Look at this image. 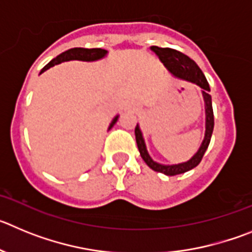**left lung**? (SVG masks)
Listing matches in <instances>:
<instances>
[{
  "label": "left lung",
  "instance_id": "obj_1",
  "mask_svg": "<svg viewBox=\"0 0 252 252\" xmlns=\"http://www.w3.org/2000/svg\"><path fill=\"white\" fill-rule=\"evenodd\" d=\"M150 49L151 51H154L158 55L160 62L164 64V66L168 69L171 75H174L175 78H179V79H183V81L197 84L202 90V95H203L204 101V112H206V131H204L203 141H202L198 151L187 161L179 162V164H173V165H166V164H160V162L155 161L150 157V154L148 153L145 140H144V136H142V131L140 128L139 124L135 127V136H136V144L137 148H139L140 155L144 159V161L148 164L149 168H151L155 171H159V173H162V174L170 175V177L171 175L183 174L186 171L195 168L201 162L204 153L208 149L211 137H212L215 117H213L212 97L209 94V91L211 90H209V84L207 82L206 77H204L203 72L199 69V66L197 65L194 60H192L189 57L184 55L183 53H180V51L174 50V49L159 48V46H151Z\"/></svg>",
  "mask_w": 252,
  "mask_h": 252
}]
</instances>
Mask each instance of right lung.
Instances as JSON below:
<instances>
[{
    "instance_id": "right-lung-1",
    "label": "right lung",
    "mask_w": 252,
    "mask_h": 252,
    "mask_svg": "<svg viewBox=\"0 0 252 252\" xmlns=\"http://www.w3.org/2000/svg\"><path fill=\"white\" fill-rule=\"evenodd\" d=\"M108 51L104 50V49H99V48H94V49H86V48H73V49H69V50L64 51L62 54L58 55L57 58L49 62L43 69H41V73H44L45 70H48L49 68L51 66L57 65V64L63 63V62H69V60H82V62H95V60H99V59H103L104 57L107 55ZM119 120V115H116L113 117V120L111 121L110 126H108V130L113 127V125L117 122Z\"/></svg>"
}]
</instances>
